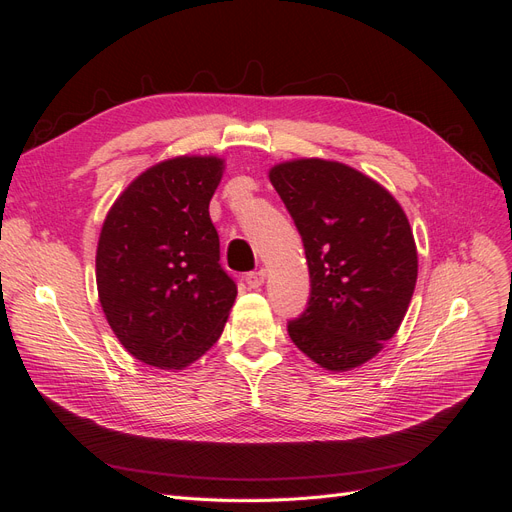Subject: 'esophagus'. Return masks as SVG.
Segmentation results:
<instances>
[{
    "instance_id": "obj_1",
    "label": "esophagus",
    "mask_w": 512,
    "mask_h": 512,
    "mask_svg": "<svg viewBox=\"0 0 512 512\" xmlns=\"http://www.w3.org/2000/svg\"><path fill=\"white\" fill-rule=\"evenodd\" d=\"M265 280H267V273L262 271V269L245 275V282H247V286H250V288H260L262 284H265Z\"/></svg>"
}]
</instances>
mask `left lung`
Masks as SVG:
<instances>
[{"mask_svg":"<svg viewBox=\"0 0 512 512\" xmlns=\"http://www.w3.org/2000/svg\"><path fill=\"white\" fill-rule=\"evenodd\" d=\"M269 179L303 239L307 309L288 322L303 354L329 371L367 363L397 333L418 275L404 209L378 181L342 162L275 164Z\"/></svg>","mask_w":512,"mask_h":512,"instance_id":"1","label":"left lung"}]
</instances>
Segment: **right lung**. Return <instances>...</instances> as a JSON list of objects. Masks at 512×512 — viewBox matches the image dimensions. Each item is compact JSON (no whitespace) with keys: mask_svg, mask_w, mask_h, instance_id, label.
I'll use <instances>...</instances> for the list:
<instances>
[{"mask_svg":"<svg viewBox=\"0 0 512 512\" xmlns=\"http://www.w3.org/2000/svg\"><path fill=\"white\" fill-rule=\"evenodd\" d=\"M224 173L215 156H179L138 175L100 230L102 312L134 359L183 369L218 342L237 284L220 265L209 203Z\"/></svg>","mask_w":512,"mask_h":512,"instance_id":"add662e5","label":"right lung"}]
</instances>
